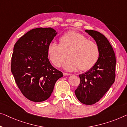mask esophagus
<instances>
[{"instance_id": "1", "label": "esophagus", "mask_w": 127, "mask_h": 127, "mask_svg": "<svg viewBox=\"0 0 127 127\" xmlns=\"http://www.w3.org/2000/svg\"><path fill=\"white\" fill-rule=\"evenodd\" d=\"M71 75V74H70V73L63 72V75H64V76H68V75Z\"/></svg>"}]
</instances>
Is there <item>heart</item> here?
Here are the masks:
<instances>
[{"label": "heart", "instance_id": "obj_1", "mask_svg": "<svg viewBox=\"0 0 127 127\" xmlns=\"http://www.w3.org/2000/svg\"><path fill=\"white\" fill-rule=\"evenodd\" d=\"M63 64L64 69L72 71L78 68L87 71L93 68L99 60L100 50L95 41L76 31L64 33L59 39V44L51 43L47 47V55L53 65L59 67Z\"/></svg>", "mask_w": 127, "mask_h": 127}]
</instances>
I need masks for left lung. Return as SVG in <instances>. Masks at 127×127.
<instances>
[{"label": "left lung", "instance_id": "8db88e82", "mask_svg": "<svg viewBox=\"0 0 127 127\" xmlns=\"http://www.w3.org/2000/svg\"><path fill=\"white\" fill-rule=\"evenodd\" d=\"M86 32L96 41L100 56L92 68L79 75L80 82L75 93L81 103L92 105L99 101L114 83L116 57L112 45L103 34L94 30Z\"/></svg>", "mask_w": 127, "mask_h": 127}]
</instances>
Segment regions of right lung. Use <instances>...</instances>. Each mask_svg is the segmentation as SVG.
Listing matches in <instances>:
<instances>
[{"label":"right lung","mask_w":127,"mask_h":127,"mask_svg":"<svg viewBox=\"0 0 127 127\" xmlns=\"http://www.w3.org/2000/svg\"><path fill=\"white\" fill-rule=\"evenodd\" d=\"M57 33L51 28H34L20 37L14 47L11 70L22 94L28 100L48 99L63 73L51 64L47 47Z\"/></svg>","instance_id":"add662e5"}]
</instances>
